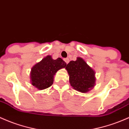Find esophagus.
I'll use <instances>...</instances> for the list:
<instances>
[{"mask_svg":"<svg viewBox=\"0 0 129 129\" xmlns=\"http://www.w3.org/2000/svg\"><path fill=\"white\" fill-rule=\"evenodd\" d=\"M63 60H64V61L66 62V63H67V64L69 62V58H66V59H64Z\"/></svg>","mask_w":129,"mask_h":129,"instance_id":"1","label":"esophagus"}]
</instances>
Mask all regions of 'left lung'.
Here are the masks:
<instances>
[{
	"label": "left lung",
	"mask_w": 129,
	"mask_h": 129,
	"mask_svg": "<svg viewBox=\"0 0 129 129\" xmlns=\"http://www.w3.org/2000/svg\"><path fill=\"white\" fill-rule=\"evenodd\" d=\"M66 69L69 75L70 85L75 90L84 93L94 87L95 83V73L83 58L77 57L75 61H70Z\"/></svg>",
	"instance_id": "obj_1"
}]
</instances>
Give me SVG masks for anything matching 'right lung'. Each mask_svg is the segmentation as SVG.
Segmentation results:
<instances>
[{
    "label": "right lung",
    "mask_w": 129,
    "mask_h": 129,
    "mask_svg": "<svg viewBox=\"0 0 129 129\" xmlns=\"http://www.w3.org/2000/svg\"><path fill=\"white\" fill-rule=\"evenodd\" d=\"M66 65L61 58L54 60L48 55L32 67L30 76L31 83L39 90L50 87L53 84L54 76L56 72L66 67Z\"/></svg>",
    "instance_id": "1"
}]
</instances>
